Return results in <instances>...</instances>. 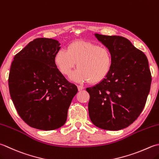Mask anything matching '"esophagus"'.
I'll return each instance as SVG.
<instances>
[{"mask_svg": "<svg viewBox=\"0 0 159 159\" xmlns=\"http://www.w3.org/2000/svg\"><path fill=\"white\" fill-rule=\"evenodd\" d=\"M77 88H78V89H79V91H81V90L84 89V87L81 85H77Z\"/></svg>", "mask_w": 159, "mask_h": 159, "instance_id": "1", "label": "esophagus"}]
</instances>
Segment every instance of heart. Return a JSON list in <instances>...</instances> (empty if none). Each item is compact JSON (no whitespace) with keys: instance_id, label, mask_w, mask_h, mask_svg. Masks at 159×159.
<instances>
[{"instance_id":"1","label":"heart","mask_w":159,"mask_h":159,"mask_svg":"<svg viewBox=\"0 0 159 159\" xmlns=\"http://www.w3.org/2000/svg\"><path fill=\"white\" fill-rule=\"evenodd\" d=\"M55 63L64 75L68 76L76 66L71 79L76 82H101L110 73L112 57L110 49L96 43L86 41L72 42L67 49H61L55 56Z\"/></svg>"}]
</instances>
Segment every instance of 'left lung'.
Listing matches in <instances>:
<instances>
[{"instance_id":"8db88e82","label":"left lung","mask_w":159,"mask_h":159,"mask_svg":"<svg viewBox=\"0 0 159 159\" xmlns=\"http://www.w3.org/2000/svg\"><path fill=\"white\" fill-rule=\"evenodd\" d=\"M95 36L110 49L112 65L103 80L86 89L90 120L99 128L122 129L137 119L145 105L152 82L148 58L124 37Z\"/></svg>"}]
</instances>
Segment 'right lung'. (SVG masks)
Segmentation results:
<instances>
[{
    "mask_svg": "<svg viewBox=\"0 0 159 159\" xmlns=\"http://www.w3.org/2000/svg\"><path fill=\"white\" fill-rule=\"evenodd\" d=\"M59 45L54 39H34L15 55L11 65V100L21 119L34 128L48 131L63 126L78 92L56 65Z\"/></svg>",
    "mask_w": 159,
    "mask_h": 159,
    "instance_id": "1",
    "label": "right lung"
}]
</instances>
